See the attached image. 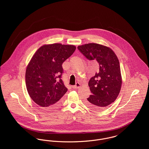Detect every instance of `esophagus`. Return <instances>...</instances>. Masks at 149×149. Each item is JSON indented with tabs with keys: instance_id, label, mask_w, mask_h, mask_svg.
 Wrapping results in <instances>:
<instances>
[{
	"instance_id": "esophagus-1",
	"label": "esophagus",
	"mask_w": 149,
	"mask_h": 149,
	"mask_svg": "<svg viewBox=\"0 0 149 149\" xmlns=\"http://www.w3.org/2000/svg\"><path fill=\"white\" fill-rule=\"evenodd\" d=\"M80 86H81V85L79 83H76L75 85H74L73 87H74V88H79L80 87Z\"/></svg>"
}]
</instances>
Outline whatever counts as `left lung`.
<instances>
[{"label": "left lung", "mask_w": 149, "mask_h": 149, "mask_svg": "<svg viewBox=\"0 0 149 149\" xmlns=\"http://www.w3.org/2000/svg\"><path fill=\"white\" fill-rule=\"evenodd\" d=\"M77 49L88 60H96L99 65V71L89 81L92 95L85 104L93 109H103L116 99L121 89L118 58L110 48L97 43L85 44Z\"/></svg>", "instance_id": "obj_1"}]
</instances>
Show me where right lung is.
<instances>
[{"label":"right lung","instance_id":"right-lung-1","mask_svg":"<svg viewBox=\"0 0 149 149\" xmlns=\"http://www.w3.org/2000/svg\"><path fill=\"white\" fill-rule=\"evenodd\" d=\"M76 46L53 43L40 47L26 70V85L31 99L45 109H54L62 103L68 91L61 79L62 65Z\"/></svg>","mask_w":149,"mask_h":149}]
</instances>
